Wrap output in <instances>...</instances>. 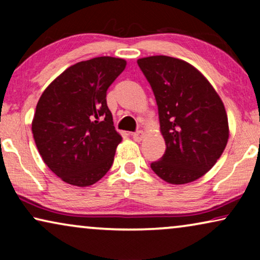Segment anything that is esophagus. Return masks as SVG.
<instances>
[{
	"instance_id": "esophagus-1",
	"label": "esophagus",
	"mask_w": 260,
	"mask_h": 260,
	"mask_svg": "<svg viewBox=\"0 0 260 260\" xmlns=\"http://www.w3.org/2000/svg\"><path fill=\"white\" fill-rule=\"evenodd\" d=\"M145 136V134L143 133V131H137V133H134L133 134V138L136 142H141L143 141V138Z\"/></svg>"
}]
</instances>
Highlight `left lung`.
Returning a JSON list of instances; mask_svg holds the SVG:
<instances>
[{"mask_svg": "<svg viewBox=\"0 0 260 260\" xmlns=\"http://www.w3.org/2000/svg\"><path fill=\"white\" fill-rule=\"evenodd\" d=\"M137 63L154 91L167 145L151 169L172 184L200 179L229 142V118L221 98L207 78L184 60L152 55Z\"/></svg>", "mask_w": 260, "mask_h": 260, "instance_id": "obj_1", "label": "left lung"}]
</instances>
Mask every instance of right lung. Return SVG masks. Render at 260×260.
Returning a JSON list of instances; mask_svg holds the SVG:
<instances>
[{
  "mask_svg": "<svg viewBox=\"0 0 260 260\" xmlns=\"http://www.w3.org/2000/svg\"><path fill=\"white\" fill-rule=\"evenodd\" d=\"M125 66L113 56L77 62L42 92L31 131L42 161L63 182L88 187L111 168L122 136L106 91Z\"/></svg>",
  "mask_w": 260,
  "mask_h": 260,
  "instance_id": "1",
  "label": "right lung"
}]
</instances>
